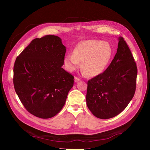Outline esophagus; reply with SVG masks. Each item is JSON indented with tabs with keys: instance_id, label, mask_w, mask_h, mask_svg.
Masks as SVG:
<instances>
[{
	"instance_id": "esophagus-1",
	"label": "esophagus",
	"mask_w": 150,
	"mask_h": 150,
	"mask_svg": "<svg viewBox=\"0 0 150 150\" xmlns=\"http://www.w3.org/2000/svg\"><path fill=\"white\" fill-rule=\"evenodd\" d=\"M80 80V79L79 78H78V77H75V82H78Z\"/></svg>"
}]
</instances>
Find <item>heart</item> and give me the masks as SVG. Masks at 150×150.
I'll use <instances>...</instances> for the list:
<instances>
[{
    "label": "heart",
    "mask_w": 150,
    "mask_h": 150,
    "mask_svg": "<svg viewBox=\"0 0 150 150\" xmlns=\"http://www.w3.org/2000/svg\"><path fill=\"white\" fill-rule=\"evenodd\" d=\"M112 49L107 42L90 40L79 43L73 51L64 59V64L69 71H74L80 67L88 76L101 74L112 60Z\"/></svg>",
    "instance_id": "obj_1"
}]
</instances>
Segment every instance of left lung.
Listing matches in <instances>:
<instances>
[{"instance_id":"left-lung-1","label":"left lung","mask_w":150,"mask_h":150,"mask_svg":"<svg viewBox=\"0 0 150 150\" xmlns=\"http://www.w3.org/2000/svg\"><path fill=\"white\" fill-rule=\"evenodd\" d=\"M117 54L103 73L88 81V109L100 119H108L125 109L136 90L137 67L124 38L120 37Z\"/></svg>"}]
</instances>
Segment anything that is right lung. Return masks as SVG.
Listing matches in <instances>:
<instances>
[{
	"instance_id": "right-lung-1",
	"label": "right lung",
	"mask_w": 150,
	"mask_h": 150,
	"mask_svg": "<svg viewBox=\"0 0 150 150\" xmlns=\"http://www.w3.org/2000/svg\"><path fill=\"white\" fill-rule=\"evenodd\" d=\"M66 47L55 35L35 38L16 60L13 85L28 112L41 118L55 116L64 107L74 79L62 68Z\"/></svg>"
}]
</instances>
